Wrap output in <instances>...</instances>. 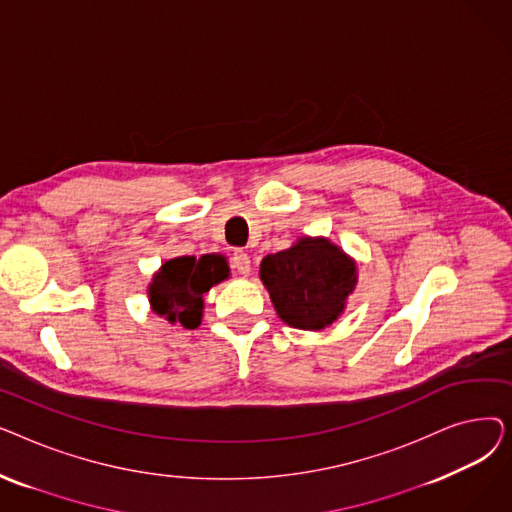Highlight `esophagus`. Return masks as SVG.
<instances>
[{
  "label": "esophagus",
  "mask_w": 512,
  "mask_h": 512,
  "mask_svg": "<svg viewBox=\"0 0 512 512\" xmlns=\"http://www.w3.org/2000/svg\"><path fill=\"white\" fill-rule=\"evenodd\" d=\"M232 261H234V267H236L238 274H242V276L251 274V257L245 251H236Z\"/></svg>",
  "instance_id": "obj_1"
}]
</instances>
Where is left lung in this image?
<instances>
[{"label":"left lung","instance_id":"1","mask_svg":"<svg viewBox=\"0 0 512 512\" xmlns=\"http://www.w3.org/2000/svg\"><path fill=\"white\" fill-rule=\"evenodd\" d=\"M259 278L286 326L319 332L344 313L359 272L357 261L326 236H301L292 247L265 255Z\"/></svg>","mask_w":512,"mask_h":512}]
</instances>
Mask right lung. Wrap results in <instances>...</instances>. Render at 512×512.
<instances>
[{
  "mask_svg": "<svg viewBox=\"0 0 512 512\" xmlns=\"http://www.w3.org/2000/svg\"><path fill=\"white\" fill-rule=\"evenodd\" d=\"M228 278L230 267L220 253L201 255L199 259L191 255L174 257L161 263L147 286L151 311L170 324L195 330L203 319V294Z\"/></svg>",
  "mask_w": 512,
  "mask_h": 512,
  "instance_id": "right-lung-1",
  "label": "right lung"
}]
</instances>
